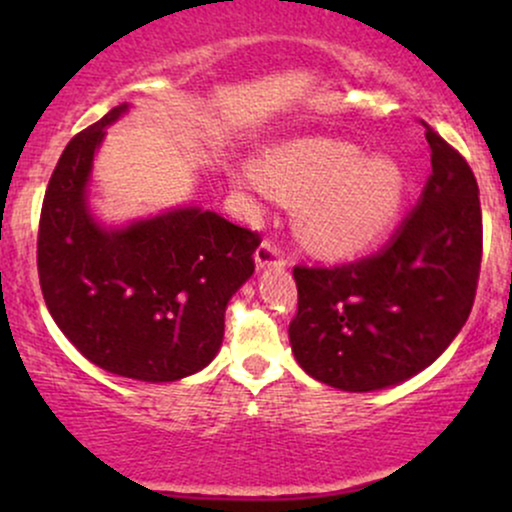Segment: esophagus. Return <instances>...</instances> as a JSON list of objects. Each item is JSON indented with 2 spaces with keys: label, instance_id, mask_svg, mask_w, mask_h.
I'll return each instance as SVG.
<instances>
[{
  "label": "esophagus",
  "instance_id": "obj_1",
  "mask_svg": "<svg viewBox=\"0 0 512 512\" xmlns=\"http://www.w3.org/2000/svg\"><path fill=\"white\" fill-rule=\"evenodd\" d=\"M255 262L257 267H284L286 264V255L281 250L279 243H274L272 238H264L260 243V248L255 252Z\"/></svg>",
  "mask_w": 512,
  "mask_h": 512
}]
</instances>
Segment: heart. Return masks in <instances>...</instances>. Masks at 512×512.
Returning a JSON list of instances; mask_svg holds the SVG:
<instances>
[{"label":"heart","mask_w":512,"mask_h":512,"mask_svg":"<svg viewBox=\"0 0 512 512\" xmlns=\"http://www.w3.org/2000/svg\"><path fill=\"white\" fill-rule=\"evenodd\" d=\"M243 185L301 199L298 233L322 255H349L385 231L402 202L404 178L385 156L334 139H298L264 156L260 173L245 168Z\"/></svg>","instance_id":"heart-1"}]
</instances>
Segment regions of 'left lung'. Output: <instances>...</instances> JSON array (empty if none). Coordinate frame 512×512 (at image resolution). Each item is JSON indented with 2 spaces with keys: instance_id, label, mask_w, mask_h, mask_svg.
Returning a JSON list of instances; mask_svg holds the SVG:
<instances>
[{
  "instance_id": "8db88e82",
  "label": "left lung",
  "mask_w": 512,
  "mask_h": 512,
  "mask_svg": "<svg viewBox=\"0 0 512 512\" xmlns=\"http://www.w3.org/2000/svg\"><path fill=\"white\" fill-rule=\"evenodd\" d=\"M424 127L433 173L390 243L356 262L293 267V356L337 390L404 383L448 349L472 313L484 236L479 185L460 151Z\"/></svg>"
}]
</instances>
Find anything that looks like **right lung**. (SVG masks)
I'll use <instances>...</instances> for the list:
<instances>
[{
    "label": "right lung",
    "mask_w": 512,
    "mask_h": 512,
    "mask_svg": "<svg viewBox=\"0 0 512 512\" xmlns=\"http://www.w3.org/2000/svg\"><path fill=\"white\" fill-rule=\"evenodd\" d=\"M113 108L57 161L38 226L45 305L88 361L122 378L173 383L197 373L223 342L231 296L255 272L260 233L214 211L173 209L103 228L86 207L93 154Z\"/></svg>",
    "instance_id": "add662e5"
}]
</instances>
